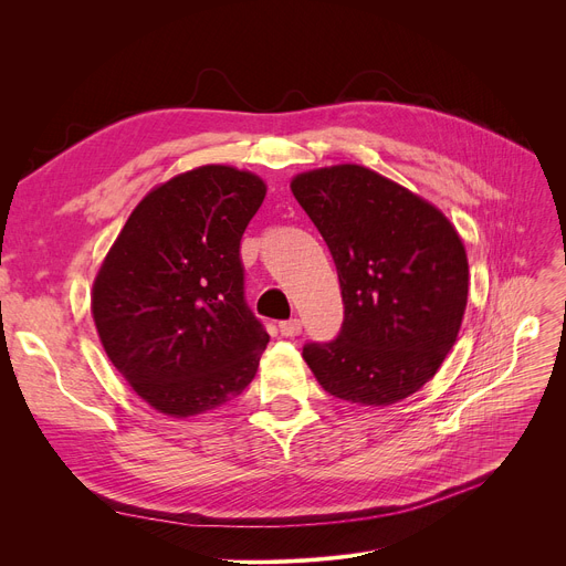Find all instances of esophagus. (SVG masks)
<instances>
[{
  "label": "esophagus",
  "instance_id": "34e87169",
  "mask_svg": "<svg viewBox=\"0 0 566 566\" xmlns=\"http://www.w3.org/2000/svg\"><path fill=\"white\" fill-rule=\"evenodd\" d=\"M280 333L284 337H298L303 333V323L301 318H289V321H282L280 323Z\"/></svg>",
  "mask_w": 566,
  "mask_h": 566
}]
</instances>
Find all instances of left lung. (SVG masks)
Wrapping results in <instances>:
<instances>
[{"label":"left lung","mask_w":566,"mask_h":566,"mask_svg":"<svg viewBox=\"0 0 566 566\" xmlns=\"http://www.w3.org/2000/svg\"><path fill=\"white\" fill-rule=\"evenodd\" d=\"M291 192L337 265V339L305 344L325 392L390 406L436 376L468 303V256L454 224L403 186L360 165L298 174Z\"/></svg>","instance_id":"left-lung-1"}]
</instances>
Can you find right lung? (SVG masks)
Segmentation results:
<instances>
[{"label": "right lung", "mask_w": 566, "mask_h": 566, "mask_svg": "<svg viewBox=\"0 0 566 566\" xmlns=\"http://www.w3.org/2000/svg\"><path fill=\"white\" fill-rule=\"evenodd\" d=\"M263 197L252 171L178 174L137 203L96 275L92 314L107 358L171 418L241 395L271 339L245 303L241 263Z\"/></svg>", "instance_id": "obj_1"}]
</instances>
